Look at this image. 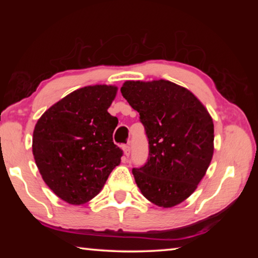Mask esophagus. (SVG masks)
<instances>
[{"label":"esophagus","mask_w":258,"mask_h":258,"mask_svg":"<svg viewBox=\"0 0 258 258\" xmlns=\"http://www.w3.org/2000/svg\"><path fill=\"white\" fill-rule=\"evenodd\" d=\"M121 149H123V152H124V155H125L126 157H128V156H130V152H131V149H130V146H127V145H125V146H123V147H121Z\"/></svg>","instance_id":"34e87169"}]
</instances>
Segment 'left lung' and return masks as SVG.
<instances>
[{
	"label": "left lung",
	"mask_w": 258,
	"mask_h": 258,
	"mask_svg": "<svg viewBox=\"0 0 258 258\" xmlns=\"http://www.w3.org/2000/svg\"><path fill=\"white\" fill-rule=\"evenodd\" d=\"M120 92L149 139L147 164L132 171L137 185L157 206H176L194 194L212 161V116L191 91L166 80L126 81Z\"/></svg>",
	"instance_id": "obj_1"
}]
</instances>
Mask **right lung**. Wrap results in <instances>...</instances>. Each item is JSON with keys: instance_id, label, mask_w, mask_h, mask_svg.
Segmentation results:
<instances>
[{"instance_id": "right-lung-1", "label": "right lung", "mask_w": 258, "mask_h": 258, "mask_svg": "<svg viewBox=\"0 0 258 258\" xmlns=\"http://www.w3.org/2000/svg\"><path fill=\"white\" fill-rule=\"evenodd\" d=\"M118 87H81L43 113L33 133V155L43 181L71 205L92 200L123 152L112 142L118 119L108 112Z\"/></svg>"}]
</instances>
